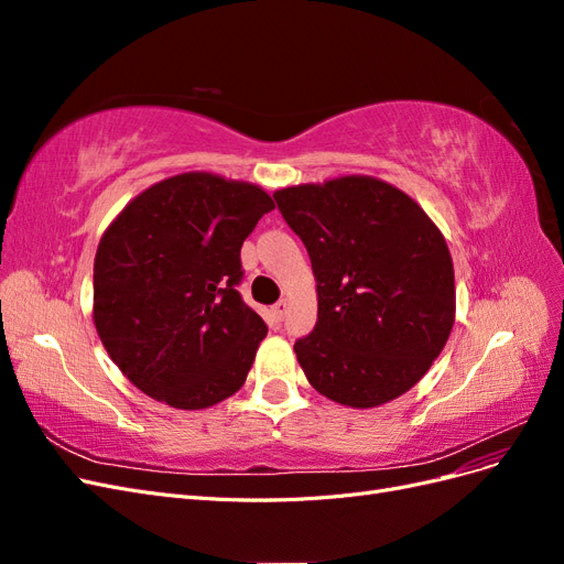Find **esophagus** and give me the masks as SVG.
Listing matches in <instances>:
<instances>
[{
	"mask_svg": "<svg viewBox=\"0 0 564 564\" xmlns=\"http://www.w3.org/2000/svg\"><path fill=\"white\" fill-rule=\"evenodd\" d=\"M286 313H289V301L286 299H282V301L272 305V317H275L278 322H282L286 317Z\"/></svg>",
	"mask_w": 564,
	"mask_h": 564,
	"instance_id": "esophagus-1",
	"label": "esophagus"
}]
</instances>
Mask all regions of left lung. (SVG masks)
<instances>
[{
    "label": "left lung",
    "instance_id": "1",
    "mask_svg": "<svg viewBox=\"0 0 564 564\" xmlns=\"http://www.w3.org/2000/svg\"><path fill=\"white\" fill-rule=\"evenodd\" d=\"M308 249L317 322L294 344L308 383L344 406L371 409L414 388L456 317L445 235L400 187L348 174L272 193Z\"/></svg>",
    "mask_w": 564,
    "mask_h": 564
}]
</instances>
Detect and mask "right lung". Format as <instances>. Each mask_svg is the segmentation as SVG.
<instances>
[{"mask_svg":"<svg viewBox=\"0 0 564 564\" xmlns=\"http://www.w3.org/2000/svg\"><path fill=\"white\" fill-rule=\"evenodd\" d=\"M270 209L261 185L185 172L145 187L100 237L96 332L152 400L193 412L245 386L268 327L235 284L242 242Z\"/></svg>","mask_w":564,"mask_h":564,"instance_id":"add662e5","label":"right lung"}]
</instances>
